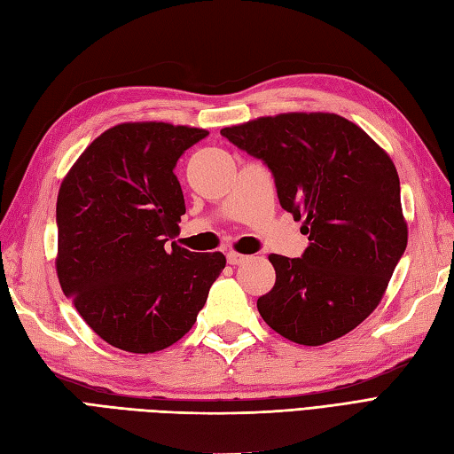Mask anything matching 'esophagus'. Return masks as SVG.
<instances>
[{"label":"esophagus","mask_w":454,"mask_h":454,"mask_svg":"<svg viewBox=\"0 0 454 454\" xmlns=\"http://www.w3.org/2000/svg\"><path fill=\"white\" fill-rule=\"evenodd\" d=\"M248 256H245V254H239V252H227V262L231 265H239L242 262H247Z\"/></svg>","instance_id":"34e87169"}]
</instances>
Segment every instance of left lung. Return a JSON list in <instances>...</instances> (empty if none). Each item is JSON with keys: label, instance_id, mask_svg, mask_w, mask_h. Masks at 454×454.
Returning <instances> with one entry per match:
<instances>
[{"label": "left lung", "instance_id": "obj_1", "mask_svg": "<svg viewBox=\"0 0 454 454\" xmlns=\"http://www.w3.org/2000/svg\"><path fill=\"white\" fill-rule=\"evenodd\" d=\"M262 160L279 204L304 221L301 258L271 254L273 289L258 298L263 322L317 347L360 325L380 304L406 250L401 183L366 132L333 114H283L221 129Z\"/></svg>", "mask_w": 454, "mask_h": 454}]
</instances>
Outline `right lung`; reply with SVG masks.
I'll return each instance as SVG.
<instances>
[{"mask_svg":"<svg viewBox=\"0 0 454 454\" xmlns=\"http://www.w3.org/2000/svg\"><path fill=\"white\" fill-rule=\"evenodd\" d=\"M204 129L123 123L99 135L65 176L55 207L58 278L84 322L109 345L148 355L189 333L221 252L165 242L184 215L176 161Z\"/></svg>","mask_w":454,"mask_h":454,"instance_id":"add662e5","label":"right lung"}]
</instances>
